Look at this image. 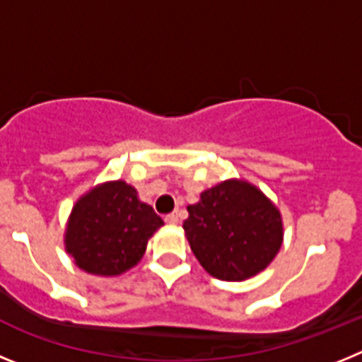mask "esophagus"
<instances>
[{
    "instance_id": "esophagus-1",
    "label": "esophagus",
    "mask_w": 362,
    "mask_h": 362,
    "mask_svg": "<svg viewBox=\"0 0 362 362\" xmlns=\"http://www.w3.org/2000/svg\"><path fill=\"white\" fill-rule=\"evenodd\" d=\"M165 223H168V225H177L179 212H172V214H168V216H165Z\"/></svg>"
}]
</instances>
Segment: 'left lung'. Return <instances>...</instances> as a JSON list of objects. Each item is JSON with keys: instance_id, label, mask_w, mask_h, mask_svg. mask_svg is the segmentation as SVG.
Returning <instances> with one entry per match:
<instances>
[{"instance_id": "left-lung-1", "label": "left lung", "mask_w": 362, "mask_h": 362, "mask_svg": "<svg viewBox=\"0 0 362 362\" xmlns=\"http://www.w3.org/2000/svg\"><path fill=\"white\" fill-rule=\"evenodd\" d=\"M183 228L210 276L243 281L272 263L283 243L279 210L245 181H225L187 206Z\"/></svg>"}]
</instances>
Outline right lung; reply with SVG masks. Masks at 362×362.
Masks as SVG:
<instances>
[{
    "label": "right lung",
    "mask_w": 362,
    "mask_h": 362,
    "mask_svg": "<svg viewBox=\"0 0 362 362\" xmlns=\"http://www.w3.org/2000/svg\"><path fill=\"white\" fill-rule=\"evenodd\" d=\"M163 219L137 199L136 188L114 181L76 203L66 226V252L81 270L117 276L137 264Z\"/></svg>",
    "instance_id": "1"
}]
</instances>
